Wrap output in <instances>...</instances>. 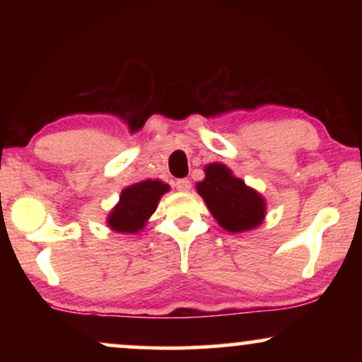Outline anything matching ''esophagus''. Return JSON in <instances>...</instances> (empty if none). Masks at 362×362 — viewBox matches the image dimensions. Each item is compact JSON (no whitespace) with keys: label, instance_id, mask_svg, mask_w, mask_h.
<instances>
[{"label":"esophagus","instance_id":"esophagus-1","mask_svg":"<svg viewBox=\"0 0 362 362\" xmlns=\"http://www.w3.org/2000/svg\"><path fill=\"white\" fill-rule=\"evenodd\" d=\"M176 189L177 191H189L191 189V181L186 180V177H181V180L176 181Z\"/></svg>","mask_w":362,"mask_h":362}]
</instances>
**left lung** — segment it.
Here are the masks:
<instances>
[{
  "mask_svg": "<svg viewBox=\"0 0 362 362\" xmlns=\"http://www.w3.org/2000/svg\"><path fill=\"white\" fill-rule=\"evenodd\" d=\"M197 192L221 227L229 232L250 230L262 224L265 202L259 192L232 176L224 165L214 163L206 168L204 181L197 182Z\"/></svg>",
  "mask_w": 362,
  "mask_h": 362,
  "instance_id": "left-lung-1",
  "label": "left lung"
}]
</instances>
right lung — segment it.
<instances>
[{
    "instance_id": "obj_1",
    "label": "right lung",
    "mask_w": 362,
    "mask_h": 362,
    "mask_svg": "<svg viewBox=\"0 0 362 362\" xmlns=\"http://www.w3.org/2000/svg\"><path fill=\"white\" fill-rule=\"evenodd\" d=\"M170 186L161 181H141L122 191L120 202L108 216V226L117 232L135 234L156 211L158 201Z\"/></svg>"
}]
</instances>
